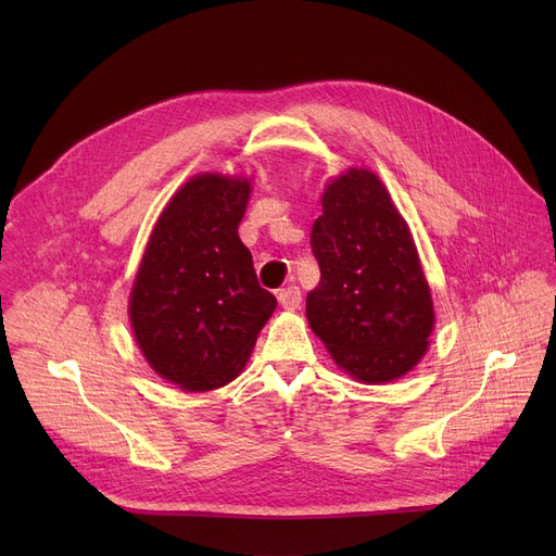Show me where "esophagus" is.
<instances>
[{"label": "esophagus", "instance_id": "34e87169", "mask_svg": "<svg viewBox=\"0 0 556 556\" xmlns=\"http://www.w3.org/2000/svg\"><path fill=\"white\" fill-rule=\"evenodd\" d=\"M277 300H279V304H281V308L295 311V308H300V304H302V293H300L298 286H288V288H281V290H279Z\"/></svg>", "mask_w": 556, "mask_h": 556}]
</instances>
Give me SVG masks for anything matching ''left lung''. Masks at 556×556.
Listing matches in <instances>:
<instances>
[{
	"label": "left lung",
	"mask_w": 556,
	"mask_h": 556,
	"mask_svg": "<svg viewBox=\"0 0 556 556\" xmlns=\"http://www.w3.org/2000/svg\"><path fill=\"white\" fill-rule=\"evenodd\" d=\"M311 245L319 283L306 317L338 369L365 386L413 371L430 346L434 306L413 231L374 170L349 166L327 182Z\"/></svg>",
	"instance_id": "left-lung-1"
}]
</instances>
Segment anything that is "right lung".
I'll list each match as a JSON object with an SVG mask.
<instances>
[{"instance_id":"1","label":"right lung","mask_w":556,"mask_h":556,"mask_svg":"<svg viewBox=\"0 0 556 556\" xmlns=\"http://www.w3.org/2000/svg\"><path fill=\"white\" fill-rule=\"evenodd\" d=\"M252 178L204 170L170 195L141 254L128 317L143 361L185 392L237 378L277 308L239 223Z\"/></svg>"}]
</instances>
